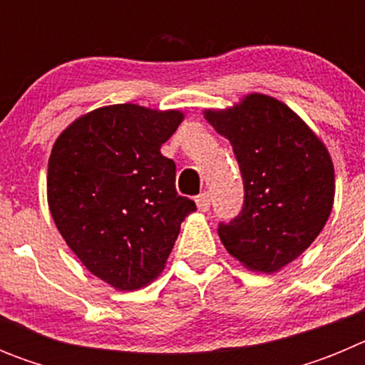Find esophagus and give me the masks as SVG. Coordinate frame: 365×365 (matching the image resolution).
<instances>
[{
	"label": "esophagus",
	"mask_w": 365,
	"mask_h": 365,
	"mask_svg": "<svg viewBox=\"0 0 365 365\" xmlns=\"http://www.w3.org/2000/svg\"><path fill=\"white\" fill-rule=\"evenodd\" d=\"M195 202H197V208L201 212H208L210 210V202H212V195L208 192L201 193V195H197V199H195Z\"/></svg>",
	"instance_id": "34e87169"
}]
</instances>
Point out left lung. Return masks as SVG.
Returning a JSON list of instances; mask_svg holds the SVG:
<instances>
[{
	"instance_id": "left-lung-1",
	"label": "left lung",
	"mask_w": 365,
	"mask_h": 365,
	"mask_svg": "<svg viewBox=\"0 0 365 365\" xmlns=\"http://www.w3.org/2000/svg\"><path fill=\"white\" fill-rule=\"evenodd\" d=\"M205 118L232 144L243 210L217 228L230 256L254 272H278L311 247L334 201V168L320 138L279 100L252 93Z\"/></svg>"
}]
</instances>
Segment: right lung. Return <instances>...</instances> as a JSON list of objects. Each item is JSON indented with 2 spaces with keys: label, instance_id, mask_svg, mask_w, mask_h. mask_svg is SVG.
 I'll list each match as a JSON object with an SVG mask.
<instances>
[{
  "label": "right lung",
  "instance_id": "1",
  "mask_svg": "<svg viewBox=\"0 0 365 365\" xmlns=\"http://www.w3.org/2000/svg\"><path fill=\"white\" fill-rule=\"evenodd\" d=\"M185 115L117 104L76 118L54 143L49 210L86 269L117 291L163 272L195 202L175 190V163L160 146Z\"/></svg>",
  "mask_w": 365,
  "mask_h": 365
}]
</instances>
